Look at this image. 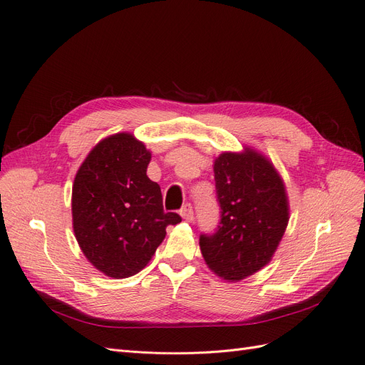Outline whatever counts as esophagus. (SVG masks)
Listing matches in <instances>:
<instances>
[{"mask_svg": "<svg viewBox=\"0 0 365 365\" xmlns=\"http://www.w3.org/2000/svg\"><path fill=\"white\" fill-rule=\"evenodd\" d=\"M180 214L185 222H193L195 214H193V207L190 205V203H185V205L180 210Z\"/></svg>", "mask_w": 365, "mask_h": 365, "instance_id": "esophagus-1", "label": "esophagus"}]
</instances>
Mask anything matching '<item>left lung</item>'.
<instances>
[{"label": "left lung", "mask_w": 365, "mask_h": 365, "mask_svg": "<svg viewBox=\"0 0 365 365\" xmlns=\"http://www.w3.org/2000/svg\"><path fill=\"white\" fill-rule=\"evenodd\" d=\"M220 226L202 233L199 245L212 272L240 282L272 259L289 222V202L279 172L252 148L223 153L214 162Z\"/></svg>", "instance_id": "obj_1"}]
</instances>
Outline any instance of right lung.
I'll return each instance as SVG.
<instances>
[{
	"mask_svg": "<svg viewBox=\"0 0 365 365\" xmlns=\"http://www.w3.org/2000/svg\"><path fill=\"white\" fill-rule=\"evenodd\" d=\"M151 153L130 133L100 140L81 165L71 192L73 230L82 253L112 279H127L147 267L177 225L163 211L160 185L147 175Z\"/></svg>",
	"mask_w": 365,
	"mask_h": 365,
	"instance_id": "right-lung-1",
	"label": "right lung"
}]
</instances>
